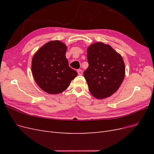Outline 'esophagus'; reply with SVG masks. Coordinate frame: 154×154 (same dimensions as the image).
<instances>
[{"instance_id":"1","label":"esophagus","mask_w":154,"mask_h":154,"mask_svg":"<svg viewBox=\"0 0 154 154\" xmlns=\"http://www.w3.org/2000/svg\"><path fill=\"white\" fill-rule=\"evenodd\" d=\"M77 72H78V75H82V74H83V71L82 69H78Z\"/></svg>"}]
</instances>
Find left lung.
<instances>
[{"label":"left lung","mask_w":154,"mask_h":154,"mask_svg":"<svg viewBox=\"0 0 154 154\" xmlns=\"http://www.w3.org/2000/svg\"><path fill=\"white\" fill-rule=\"evenodd\" d=\"M87 60L88 67L83 75L91 94L102 100L114 94L125 76L122 55L109 44L96 42L87 48Z\"/></svg>","instance_id":"obj_1"}]
</instances>
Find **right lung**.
I'll return each mask as SVG.
<instances>
[{
	"label": "right lung",
	"mask_w": 154,
	"mask_h": 154,
	"mask_svg": "<svg viewBox=\"0 0 154 154\" xmlns=\"http://www.w3.org/2000/svg\"><path fill=\"white\" fill-rule=\"evenodd\" d=\"M67 46L60 40L50 41L36 51L32 59V76L41 89L51 94L66 90L78 73L69 66Z\"/></svg>",
	"instance_id": "1"
}]
</instances>
